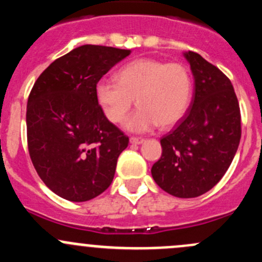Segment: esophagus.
I'll list each match as a JSON object with an SVG mask.
<instances>
[{"instance_id":"1","label":"esophagus","mask_w":262,"mask_h":262,"mask_svg":"<svg viewBox=\"0 0 262 262\" xmlns=\"http://www.w3.org/2000/svg\"><path fill=\"white\" fill-rule=\"evenodd\" d=\"M144 142V138H141V137H132L130 143L132 144H142Z\"/></svg>"}]
</instances>
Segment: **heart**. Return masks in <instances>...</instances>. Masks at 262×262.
Instances as JSON below:
<instances>
[{
	"instance_id": "obj_1",
	"label": "heart",
	"mask_w": 262,
	"mask_h": 262,
	"mask_svg": "<svg viewBox=\"0 0 262 262\" xmlns=\"http://www.w3.org/2000/svg\"><path fill=\"white\" fill-rule=\"evenodd\" d=\"M116 83L100 80L95 96L106 119L118 124L125 118L134 99L139 109L126 119L133 132H146L160 125L170 128L184 118L192 99V77L180 62L141 58L126 63L115 75Z\"/></svg>"
}]
</instances>
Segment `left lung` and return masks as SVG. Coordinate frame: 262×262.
Listing matches in <instances>:
<instances>
[{"instance_id": "1", "label": "left lung", "mask_w": 262, "mask_h": 262, "mask_svg": "<svg viewBox=\"0 0 262 262\" xmlns=\"http://www.w3.org/2000/svg\"><path fill=\"white\" fill-rule=\"evenodd\" d=\"M195 80L191 105L161 138L162 155L152 178L168 194L196 198L209 191L231 166L241 139V112L229 78L195 52L185 53Z\"/></svg>"}]
</instances>
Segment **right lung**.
Instances as JSON below:
<instances>
[{
    "mask_svg": "<svg viewBox=\"0 0 262 262\" xmlns=\"http://www.w3.org/2000/svg\"><path fill=\"white\" fill-rule=\"evenodd\" d=\"M130 50L86 46L55 59L26 106L28 148L44 184L70 202H87L113 182L129 138L97 104L95 84Z\"/></svg>",
    "mask_w": 262,
    "mask_h": 262,
    "instance_id": "add662e5",
    "label": "right lung"
}]
</instances>
